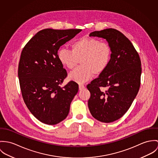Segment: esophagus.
Segmentation results:
<instances>
[{
    "instance_id": "34e87169",
    "label": "esophagus",
    "mask_w": 158,
    "mask_h": 158,
    "mask_svg": "<svg viewBox=\"0 0 158 158\" xmlns=\"http://www.w3.org/2000/svg\"><path fill=\"white\" fill-rule=\"evenodd\" d=\"M79 89H82L85 88V86H84V84H81L79 85Z\"/></svg>"
}]
</instances>
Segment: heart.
Here are the masks:
<instances>
[{"label":"heart","instance_id":"heart-1","mask_svg":"<svg viewBox=\"0 0 158 158\" xmlns=\"http://www.w3.org/2000/svg\"><path fill=\"white\" fill-rule=\"evenodd\" d=\"M71 50L61 48L57 51L60 62L69 69L75 68L81 60V66L71 71L69 79L84 83L95 74L102 73L107 68L111 57L109 44L94 37H84L71 44Z\"/></svg>","mask_w":158,"mask_h":158}]
</instances>
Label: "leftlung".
Returning <instances> with one entry per match:
<instances>
[{"label":"left lung","mask_w":158,"mask_h":158,"mask_svg":"<svg viewBox=\"0 0 158 158\" xmlns=\"http://www.w3.org/2000/svg\"><path fill=\"white\" fill-rule=\"evenodd\" d=\"M89 35L105 39L112 53L106 70L87 85L91 94L88 108L97 120L112 123L125 114L139 90L140 57L130 40L116 29L96 31Z\"/></svg>","instance_id":"left-lung-1"}]
</instances>
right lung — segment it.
<instances>
[{"label":"right lung","mask_w":158,"mask_h":158,"mask_svg":"<svg viewBox=\"0 0 158 158\" xmlns=\"http://www.w3.org/2000/svg\"><path fill=\"white\" fill-rule=\"evenodd\" d=\"M81 29H44L25 45L20 54L18 77L25 105L41 123L55 125L69 114L79 85L73 81L60 85L67 72L57 57L60 46L81 32Z\"/></svg>","instance_id":"obj_1"}]
</instances>
